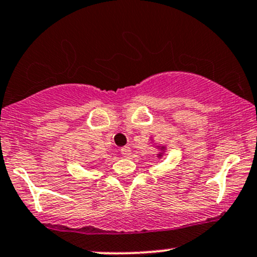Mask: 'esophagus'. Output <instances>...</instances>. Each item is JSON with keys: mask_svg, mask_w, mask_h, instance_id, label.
<instances>
[{"mask_svg": "<svg viewBox=\"0 0 257 257\" xmlns=\"http://www.w3.org/2000/svg\"><path fill=\"white\" fill-rule=\"evenodd\" d=\"M121 154H122V157L128 158L131 155V148L130 147H123V148H121Z\"/></svg>", "mask_w": 257, "mask_h": 257, "instance_id": "esophagus-1", "label": "esophagus"}]
</instances>
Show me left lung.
I'll use <instances>...</instances> for the list:
<instances>
[{
  "label": "left lung",
  "instance_id": "obj_1",
  "mask_svg": "<svg viewBox=\"0 0 257 257\" xmlns=\"http://www.w3.org/2000/svg\"><path fill=\"white\" fill-rule=\"evenodd\" d=\"M161 151H163V149H165V147H161ZM161 155H163V153H160V154H158V157H159V158H161Z\"/></svg>",
  "mask_w": 257,
  "mask_h": 257
}]
</instances>
